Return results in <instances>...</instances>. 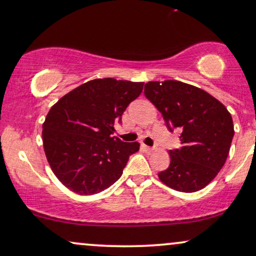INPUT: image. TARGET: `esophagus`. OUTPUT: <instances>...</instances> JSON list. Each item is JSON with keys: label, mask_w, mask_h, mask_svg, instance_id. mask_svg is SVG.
Segmentation results:
<instances>
[{"label": "esophagus", "mask_w": 256, "mask_h": 256, "mask_svg": "<svg viewBox=\"0 0 256 256\" xmlns=\"http://www.w3.org/2000/svg\"><path fill=\"white\" fill-rule=\"evenodd\" d=\"M142 148H143L146 152H152V151H154V148H150V146H148V145H145V144H142Z\"/></svg>", "instance_id": "34e87169"}]
</instances>
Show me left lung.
<instances>
[{"label": "left lung", "mask_w": 256, "mask_h": 256, "mask_svg": "<svg viewBox=\"0 0 256 256\" xmlns=\"http://www.w3.org/2000/svg\"><path fill=\"white\" fill-rule=\"evenodd\" d=\"M144 94L162 113L168 130L182 132V148L169 151L170 166L158 174L160 180L177 192L203 189L228 157L234 137L230 113L208 92L177 80L145 84Z\"/></svg>", "instance_id": "obj_1"}]
</instances>
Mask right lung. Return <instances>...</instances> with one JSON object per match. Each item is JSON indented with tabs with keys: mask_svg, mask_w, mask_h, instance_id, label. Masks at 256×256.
I'll return each mask as SVG.
<instances>
[{
	"mask_svg": "<svg viewBox=\"0 0 256 256\" xmlns=\"http://www.w3.org/2000/svg\"><path fill=\"white\" fill-rule=\"evenodd\" d=\"M144 82L94 79L52 106L42 126L47 160L58 180L79 195L104 192L120 178L139 143L114 137V124Z\"/></svg>",
	"mask_w": 256,
	"mask_h": 256,
	"instance_id": "add662e5",
	"label": "right lung"
}]
</instances>
